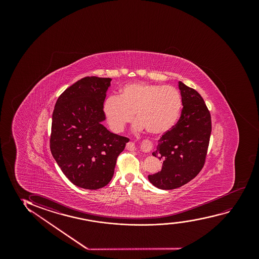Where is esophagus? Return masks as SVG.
Masks as SVG:
<instances>
[{"mask_svg":"<svg viewBox=\"0 0 259 259\" xmlns=\"http://www.w3.org/2000/svg\"><path fill=\"white\" fill-rule=\"evenodd\" d=\"M126 149H129V150H134L135 149V143L134 142H128L126 144ZM142 149L146 152H149L153 149V144L151 142L146 141V142L142 143Z\"/></svg>","mask_w":259,"mask_h":259,"instance_id":"esophagus-1","label":"esophagus"}]
</instances>
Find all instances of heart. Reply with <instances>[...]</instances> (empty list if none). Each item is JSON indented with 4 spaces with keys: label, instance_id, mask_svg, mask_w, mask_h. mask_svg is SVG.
Wrapping results in <instances>:
<instances>
[{
    "label": "heart",
    "instance_id": "obj_1",
    "mask_svg": "<svg viewBox=\"0 0 259 259\" xmlns=\"http://www.w3.org/2000/svg\"><path fill=\"white\" fill-rule=\"evenodd\" d=\"M182 99L171 85L132 83L119 90L118 96H110L103 103V115L110 129L123 131L135 118L137 127H144L152 135H163L177 124Z\"/></svg>",
    "mask_w": 259,
    "mask_h": 259
}]
</instances>
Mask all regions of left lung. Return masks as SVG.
<instances>
[{
    "mask_svg": "<svg viewBox=\"0 0 259 259\" xmlns=\"http://www.w3.org/2000/svg\"><path fill=\"white\" fill-rule=\"evenodd\" d=\"M179 89L183 105L181 117L152 153L163 161L162 169L148 177L153 186L163 190L180 188L200 172L211 133L210 114L202 96L181 81Z\"/></svg>",
    "mask_w": 259,
    "mask_h": 259,
    "instance_id": "left-lung-1",
    "label": "left lung"
}]
</instances>
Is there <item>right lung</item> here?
<instances>
[{"label":"right lung","instance_id":"obj_1","mask_svg":"<svg viewBox=\"0 0 259 259\" xmlns=\"http://www.w3.org/2000/svg\"><path fill=\"white\" fill-rule=\"evenodd\" d=\"M111 78L85 77L57 99L50 150L58 166L78 188L96 190L113 177L117 156L129 139L110 133L103 106Z\"/></svg>","mask_w":259,"mask_h":259}]
</instances>
